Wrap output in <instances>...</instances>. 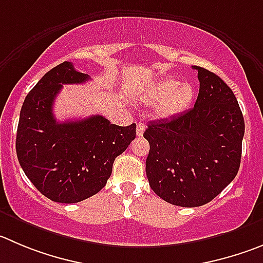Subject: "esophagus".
<instances>
[{"label":"esophagus","instance_id":"1","mask_svg":"<svg viewBox=\"0 0 263 263\" xmlns=\"http://www.w3.org/2000/svg\"><path fill=\"white\" fill-rule=\"evenodd\" d=\"M144 131H145V124H144V123H137V126H136L137 136H143Z\"/></svg>","mask_w":263,"mask_h":263}]
</instances>
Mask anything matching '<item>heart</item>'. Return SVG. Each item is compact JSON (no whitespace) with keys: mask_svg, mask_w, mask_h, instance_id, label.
Segmentation results:
<instances>
[{"mask_svg":"<svg viewBox=\"0 0 263 263\" xmlns=\"http://www.w3.org/2000/svg\"><path fill=\"white\" fill-rule=\"evenodd\" d=\"M195 100V88L190 83L176 79H163L152 85L144 93V102L157 105V115L171 118L185 111Z\"/></svg>","mask_w":263,"mask_h":263,"instance_id":"obj_1","label":"heart"}]
</instances>
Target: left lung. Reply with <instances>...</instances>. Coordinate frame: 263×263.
<instances>
[{"label": "left lung", "instance_id": "obj_1", "mask_svg": "<svg viewBox=\"0 0 263 263\" xmlns=\"http://www.w3.org/2000/svg\"><path fill=\"white\" fill-rule=\"evenodd\" d=\"M197 70L200 92L193 109L152 122L145 171L157 196L183 208L217 197L236 176L241 159L244 117L231 88L206 68Z\"/></svg>", "mask_w": 263, "mask_h": 263}]
</instances>
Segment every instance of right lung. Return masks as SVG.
Listing matches in <instances>:
<instances>
[{
  "label": "right lung",
  "mask_w": 263,
  "mask_h": 263,
  "mask_svg": "<svg viewBox=\"0 0 263 263\" xmlns=\"http://www.w3.org/2000/svg\"><path fill=\"white\" fill-rule=\"evenodd\" d=\"M89 80L71 62L55 66L23 102L16 131V156L27 178L54 202L75 203L106 185L112 163L136 137V124L120 127L102 115L57 122L54 100L63 84Z\"/></svg>",
  "instance_id": "obj_1"
}]
</instances>
